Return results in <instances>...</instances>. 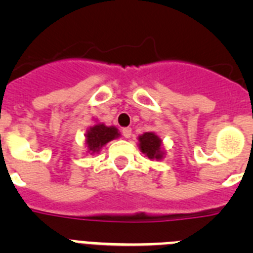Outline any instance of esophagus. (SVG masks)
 <instances>
[{"instance_id": "obj_1", "label": "esophagus", "mask_w": 253, "mask_h": 253, "mask_svg": "<svg viewBox=\"0 0 253 253\" xmlns=\"http://www.w3.org/2000/svg\"><path fill=\"white\" fill-rule=\"evenodd\" d=\"M123 135H124L125 138H130L131 137V128L123 129Z\"/></svg>"}]
</instances>
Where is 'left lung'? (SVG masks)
<instances>
[{
    "instance_id": "8db88e82",
    "label": "left lung",
    "mask_w": 253,
    "mask_h": 253,
    "mask_svg": "<svg viewBox=\"0 0 253 253\" xmlns=\"http://www.w3.org/2000/svg\"><path fill=\"white\" fill-rule=\"evenodd\" d=\"M162 140L152 131L144 133L139 137V148L146 154L149 160H161L163 157V152L161 149Z\"/></svg>"
}]
</instances>
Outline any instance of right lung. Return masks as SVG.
<instances>
[{
  "label": "right lung",
  "instance_id": "1",
  "mask_svg": "<svg viewBox=\"0 0 253 253\" xmlns=\"http://www.w3.org/2000/svg\"><path fill=\"white\" fill-rule=\"evenodd\" d=\"M115 126H106L105 124H96L91 126L86 133V144L88 152H99L107 142L119 137Z\"/></svg>",
  "mask_w": 253,
  "mask_h": 253
}]
</instances>
